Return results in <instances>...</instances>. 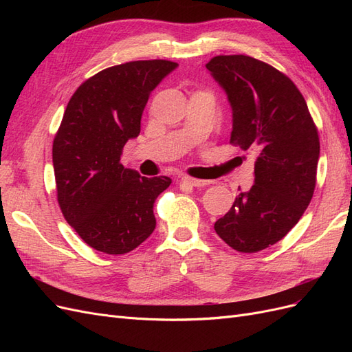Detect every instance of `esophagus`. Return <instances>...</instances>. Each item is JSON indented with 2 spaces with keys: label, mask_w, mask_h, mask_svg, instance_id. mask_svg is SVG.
<instances>
[{
  "label": "esophagus",
  "mask_w": 352,
  "mask_h": 352,
  "mask_svg": "<svg viewBox=\"0 0 352 352\" xmlns=\"http://www.w3.org/2000/svg\"><path fill=\"white\" fill-rule=\"evenodd\" d=\"M180 182L189 185V186H206L210 184V180H202V179H195V177H190V176H184L180 179Z\"/></svg>",
  "instance_id": "1"
}]
</instances>
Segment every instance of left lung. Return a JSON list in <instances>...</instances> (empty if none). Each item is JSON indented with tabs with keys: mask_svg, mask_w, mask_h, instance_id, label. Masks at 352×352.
Instances as JSON below:
<instances>
[{
	"mask_svg": "<svg viewBox=\"0 0 352 352\" xmlns=\"http://www.w3.org/2000/svg\"><path fill=\"white\" fill-rule=\"evenodd\" d=\"M233 110L230 144L255 150V180L214 223L239 252L279 242L304 214L314 194L320 154L318 131L296 85L250 56H216L207 63Z\"/></svg>",
	"mask_w": 352,
	"mask_h": 352,
	"instance_id": "1",
	"label": "left lung"
}]
</instances>
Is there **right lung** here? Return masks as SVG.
<instances>
[{
	"label": "right lung",
	"instance_id": "add662e5",
	"mask_svg": "<svg viewBox=\"0 0 352 352\" xmlns=\"http://www.w3.org/2000/svg\"><path fill=\"white\" fill-rule=\"evenodd\" d=\"M168 60L107 67L74 91L52 142L57 201L69 225L94 250L126 254L155 229L154 201L167 176L144 177L120 163L141 132L151 91L176 69Z\"/></svg>",
	"mask_w": 352,
	"mask_h": 352
}]
</instances>
